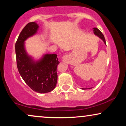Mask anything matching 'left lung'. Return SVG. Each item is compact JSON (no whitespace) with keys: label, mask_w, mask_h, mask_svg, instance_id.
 <instances>
[{"label":"left lung","mask_w":126,"mask_h":126,"mask_svg":"<svg viewBox=\"0 0 126 126\" xmlns=\"http://www.w3.org/2000/svg\"><path fill=\"white\" fill-rule=\"evenodd\" d=\"M93 31H94V33L96 35L98 36V37H99V38L102 39V40H103V41L104 42V43L105 44H106V43H105V38H104V36L103 34H102V33L101 32L99 31V30L97 28H93ZM89 89H91V88H89ZM83 89H86V88H83Z\"/></svg>","instance_id":"1"}]
</instances>
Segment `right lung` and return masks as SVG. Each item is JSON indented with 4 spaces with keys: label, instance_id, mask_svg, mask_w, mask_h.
<instances>
[{
    "label": "right lung",
    "instance_id": "1",
    "mask_svg": "<svg viewBox=\"0 0 126 126\" xmlns=\"http://www.w3.org/2000/svg\"><path fill=\"white\" fill-rule=\"evenodd\" d=\"M38 28L37 24L32 22L22 30L15 43L16 64L21 77L31 89L38 93H47L56 87L57 67L60 62L56 54H46L35 62L26 53L24 41L34 35Z\"/></svg>",
    "mask_w": 126,
    "mask_h": 126
}]
</instances>
